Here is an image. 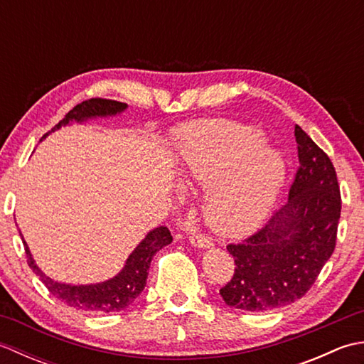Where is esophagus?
Wrapping results in <instances>:
<instances>
[{
    "label": "esophagus",
    "instance_id": "obj_1",
    "mask_svg": "<svg viewBox=\"0 0 364 364\" xmlns=\"http://www.w3.org/2000/svg\"><path fill=\"white\" fill-rule=\"evenodd\" d=\"M189 242L194 247H197V249H211V247L214 245L211 237L203 236V235H192L189 237Z\"/></svg>",
    "mask_w": 364,
    "mask_h": 364
}]
</instances>
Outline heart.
Returning <instances> with one entry per match:
<instances>
[{"mask_svg": "<svg viewBox=\"0 0 364 364\" xmlns=\"http://www.w3.org/2000/svg\"><path fill=\"white\" fill-rule=\"evenodd\" d=\"M175 151L186 181L206 188L203 218L219 235L259 227L283 188L286 161L264 145L257 128L225 120L197 123L176 134Z\"/></svg>", "mask_w": 364, "mask_h": 364, "instance_id": "1", "label": "heart"}]
</instances>
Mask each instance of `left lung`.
Listing matches in <instances>:
<instances>
[{"mask_svg": "<svg viewBox=\"0 0 364 364\" xmlns=\"http://www.w3.org/2000/svg\"><path fill=\"white\" fill-rule=\"evenodd\" d=\"M294 136L299 170L288 203L258 233L227 247L236 269L220 296L237 310L262 313L294 304L335 250L341 215L335 167L299 125Z\"/></svg>", "mask_w": 364, "mask_h": 364, "instance_id": "1", "label": "left lung"}]
</instances>
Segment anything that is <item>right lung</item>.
<instances>
[{"instance_id": "obj_1", "label": "right lung", "mask_w": 364, "mask_h": 364, "mask_svg": "<svg viewBox=\"0 0 364 364\" xmlns=\"http://www.w3.org/2000/svg\"><path fill=\"white\" fill-rule=\"evenodd\" d=\"M128 109V105L112 102V100L92 98L89 102H82L81 105L75 106L73 109L65 115L64 120H60L50 133H46L42 139L54 133L56 129L63 127L73 125V123H84L87 120L95 119H107L120 115ZM41 139V142H42ZM20 231V230H18ZM23 245H25L28 264L31 270L41 278L42 283L48 288V291L56 296L59 300L65 301L68 306H75L78 310L90 311V313H114L122 311L128 308L133 301L141 296L146 284V277H149L150 262L156 252L162 247L172 242V236L166 227H158L150 230L145 235L141 242L136 245V249L128 255L125 264L117 274L111 277L109 280L87 283V284H72L56 282L46 275L43 270L37 266V262L29 250L20 231Z\"/></svg>"}]
</instances>
